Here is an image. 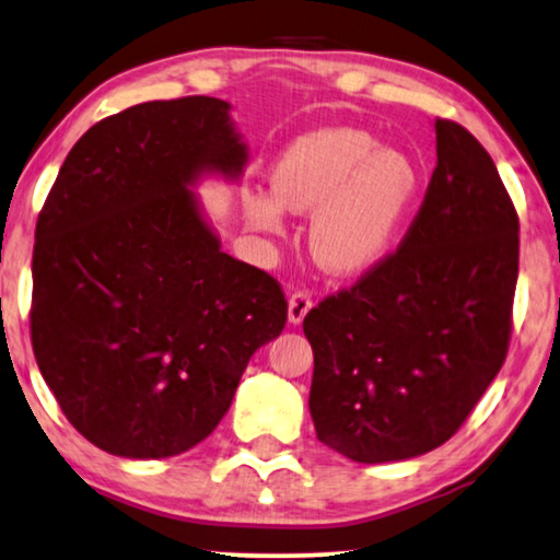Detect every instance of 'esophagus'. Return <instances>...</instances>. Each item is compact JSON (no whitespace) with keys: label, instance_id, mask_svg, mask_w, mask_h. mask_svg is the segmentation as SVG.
<instances>
[{"label":"esophagus","instance_id":"34e87169","mask_svg":"<svg viewBox=\"0 0 560 560\" xmlns=\"http://www.w3.org/2000/svg\"><path fill=\"white\" fill-rule=\"evenodd\" d=\"M308 308H312V294H306V291H294V294L289 296V322L302 324Z\"/></svg>","mask_w":560,"mask_h":560}]
</instances>
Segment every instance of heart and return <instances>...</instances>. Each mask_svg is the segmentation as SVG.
<instances>
[{
	"instance_id": "obj_1",
	"label": "heart",
	"mask_w": 560,
	"mask_h": 560,
	"mask_svg": "<svg viewBox=\"0 0 560 560\" xmlns=\"http://www.w3.org/2000/svg\"><path fill=\"white\" fill-rule=\"evenodd\" d=\"M420 188V165L405 150L382 148L364 130L322 128L281 150L271 194H246L244 215L256 231L281 233L283 211H314V261L337 277H360L395 248Z\"/></svg>"
}]
</instances>
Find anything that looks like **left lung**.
<instances>
[{"mask_svg": "<svg viewBox=\"0 0 560 560\" xmlns=\"http://www.w3.org/2000/svg\"><path fill=\"white\" fill-rule=\"evenodd\" d=\"M438 165L397 254L304 319L316 438L354 463H397L455 435L503 366L518 215L493 158L435 120Z\"/></svg>", "mask_w": 560, "mask_h": 560, "instance_id": "left-lung-1", "label": "left lung"}]
</instances>
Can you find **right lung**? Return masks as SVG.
Listing matches in <instances>:
<instances>
[{"mask_svg":"<svg viewBox=\"0 0 560 560\" xmlns=\"http://www.w3.org/2000/svg\"><path fill=\"white\" fill-rule=\"evenodd\" d=\"M246 163L231 105L194 95L100 120L57 173L35 231L32 349L67 420L105 453L196 447L287 324L279 283L221 252L194 190Z\"/></svg>","mask_w":560,"mask_h":560,"instance_id":"1","label":"right lung"}]
</instances>
